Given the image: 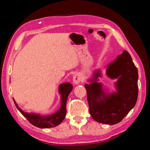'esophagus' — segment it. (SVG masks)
<instances>
[{
  "instance_id": "34e87169",
  "label": "esophagus",
  "mask_w": 150,
  "mask_h": 150,
  "mask_svg": "<svg viewBox=\"0 0 150 150\" xmlns=\"http://www.w3.org/2000/svg\"><path fill=\"white\" fill-rule=\"evenodd\" d=\"M83 80V76L82 75H81L80 73H77V74H75L74 76H73V81L75 85L79 84L80 83L82 82Z\"/></svg>"
}]
</instances>
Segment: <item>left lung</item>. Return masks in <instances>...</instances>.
<instances>
[{"label": "left lung", "instance_id": "1", "mask_svg": "<svg viewBox=\"0 0 150 150\" xmlns=\"http://www.w3.org/2000/svg\"><path fill=\"white\" fill-rule=\"evenodd\" d=\"M106 75L115 83L116 92L106 93L98 77H102L99 69L96 70L93 77L85 84L89 112L98 122L114 125L120 122L137 102L138 96V72L130 55L124 50L122 54L107 65Z\"/></svg>", "mask_w": 150, "mask_h": 150}]
</instances>
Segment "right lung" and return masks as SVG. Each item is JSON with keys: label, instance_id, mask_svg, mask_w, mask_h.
<instances>
[{"label": "right lung", "instance_id": "1", "mask_svg": "<svg viewBox=\"0 0 150 150\" xmlns=\"http://www.w3.org/2000/svg\"><path fill=\"white\" fill-rule=\"evenodd\" d=\"M73 89V85L69 83H64L59 86V93L61 95V106L56 112L51 115L41 116L34 113L25 112L18 107L16 101L14 100L16 106L22 115L28 120L32 125L40 128H50L59 125L64 120L66 115V103L71 91Z\"/></svg>", "mask_w": 150, "mask_h": 150}]
</instances>
